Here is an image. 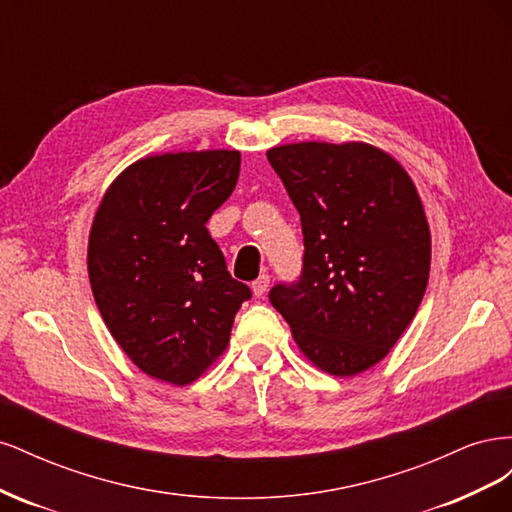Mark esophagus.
Returning <instances> with one entry per match:
<instances>
[{
    "instance_id": "obj_1",
    "label": "esophagus",
    "mask_w": 512,
    "mask_h": 512,
    "mask_svg": "<svg viewBox=\"0 0 512 512\" xmlns=\"http://www.w3.org/2000/svg\"><path fill=\"white\" fill-rule=\"evenodd\" d=\"M269 275L267 273H262L260 277H258V280H254L252 282V292L256 294V297H262V294H265L267 292V288H269Z\"/></svg>"
}]
</instances>
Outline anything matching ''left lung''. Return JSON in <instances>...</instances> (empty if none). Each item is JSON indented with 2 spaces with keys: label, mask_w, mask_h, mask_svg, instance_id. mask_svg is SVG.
<instances>
[{
  "label": "left lung",
  "mask_w": 512,
  "mask_h": 512,
  "mask_svg": "<svg viewBox=\"0 0 512 512\" xmlns=\"http://www.w3.org/2000/svg\"><path fill=\"white\" fill-rule=\"evenodd\" d=\"M301 215L303 271L269 301L301 352L333 376L380 363L408 329L429 280L431 235L410 175L367 143L267 151Z\"/></svg>",
  "instance_id": "left-lung-1"
}]
</instances>
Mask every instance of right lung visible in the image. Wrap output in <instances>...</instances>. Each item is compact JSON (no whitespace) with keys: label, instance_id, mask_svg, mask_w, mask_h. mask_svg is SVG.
<instances>
[{"label":"right lung","instance_id":"1","mask_svg":"<svg viewBox=\"0 0 512 512\" xmlns=\"http://www.w3.org/2000/svg\"><path fill=\"white\" fill-rule=\"evenodd\" d=\"M239 168L241 153L228 149L147 156L123 170L96 211L91 290L115 342L151 378L185 386L203 376L252 297L207 230Z\"/></svg>","mask_w":512,"mask_h":512}]
</instances>
